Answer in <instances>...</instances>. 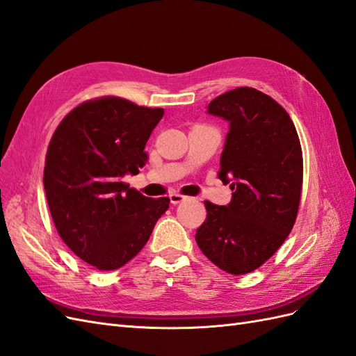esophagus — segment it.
Wrapping results in <instances>:
<instances>
[{
	"mask_svg": "<svg viewBox=\"0 0 356 356\" xmlns=\"http://www.w3.org/2000/svg\"><path fill=\"white\" fill-rule=\"evenodd\" d=\"M185 198H186V197L175 193V194L170 195V202H171V204H179V203H181V202H185Z\"/></svg>",
	"mask_w": 356,
	"mask_h": 356,
	"instance_id": "obj_1",
	"label": "esophagus"
}]
</instances>
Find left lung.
Returning <instances> with one entry per match:
<instances>
[{"label": "left lung", "instance_id": "8db88e82", "mask_svg": "<svg viewBox=\"0 0 356 356\" xmlns=\"http://www.w3.org/2000/svg\"><path fill=\"white\" fill-rule=\"evenodd\" d=\"M207 114L229 122L218 177L232 202H204L195 234L218 268L242 275L273 256L293 229L302 189V150L291 118L275 100L251 87L215 97Z\"/></svg>", "mask_w": 356, "mask_h": 356}]
</instances>
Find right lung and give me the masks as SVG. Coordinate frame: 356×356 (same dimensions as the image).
<instances>
[{
    "instance_id": "1",
    "label": "right lung",
    "mask_w": 356,
    "mask_h": 356,
    "mask_svg": "<svg viewBox=\"0 0 356 356\" xmlns=\"http://www.w3.org/2000/svg\"><path fill=\"white\" fill-rule=\"evenodd\" d=\"M162 115V108L109 96L72 109L52 135L43 186L54 224L99 270L132 260L170 206V198L145 197L122 181L145 165V143Z\"/></svg>"
}]
</instances>
